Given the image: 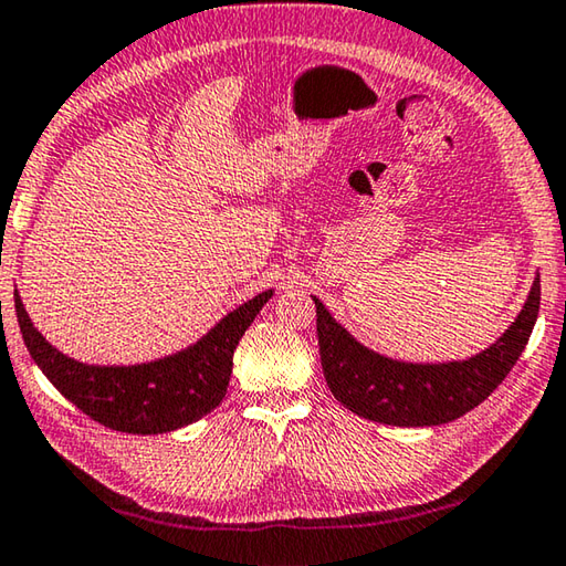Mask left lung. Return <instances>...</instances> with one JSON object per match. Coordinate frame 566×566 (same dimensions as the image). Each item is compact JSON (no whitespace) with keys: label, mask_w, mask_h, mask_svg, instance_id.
<instances>
[{"label":"left lung","mask_w":566,"mask_h":566,"mask_svg":"<svg viewBox=\"0 0 566 566\" xmlns=\"http://www.w3.org/2000/svg\"><path fill=\"white\" fill-rule=\"evenodd\" d=\"M539 295L537 277L517 321L497 343L470 360L440 365L400 363L368 350L313 298L325 380L335 400L365 420L398 428L452 422L488 400L520 360L539 315Z\"/></svg>","instance_id":"left-lung-1"}]
</instances>
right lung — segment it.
Masks as SVG:
<instances>
[{"label":"right lung","mask_w":566,"mask_h":566,"mask_svg":"<svg viewBox=\"0 0 566 566\" xmlns=\"http://www.w3.org/2000/svg\"><path fill=\"white\" fill-rule=\"evenodd\" d=\"M271 295L273 291H265L238 305L191 348L128 368H102L66 358L34 328L17 293L14 308L29 355L69 402L104 428L161 434L201 420L226 398L235 345Z\"/></svg>","instance_id":"obj_1"}]
</instances>
